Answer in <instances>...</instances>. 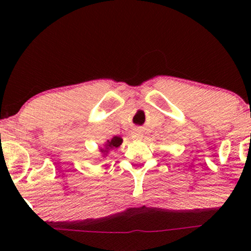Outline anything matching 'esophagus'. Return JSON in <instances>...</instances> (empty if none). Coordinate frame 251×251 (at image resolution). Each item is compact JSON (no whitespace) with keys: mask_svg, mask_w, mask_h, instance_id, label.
Listing matches in <instances>:
<instances>
[{"mask_svg":"<svg viewBox=\"0 0 251 251\" xmlns=\"http://www.w3.org/2000/svg\"><path fill=\"white\" fill-rule=\"evenodd\" d=\"M131 135H132V138H134V139H139V138H142V137H143V132H142V129H139V128H135V129H133V131H132Z\"/></svg>","mask_w":251,"mask_h":251,"instance_id":"34e87169","label":"esophagus"}]
</instances>
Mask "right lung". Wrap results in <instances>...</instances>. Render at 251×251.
Wrapping results in <instances>:
<instances>
[{
  "label": "right lung",
  "instance_id": "add662e5",
  "mask_svg": "<svg viewBox=\"0 0 251 251\" xmlns=\"http://www.w3.org/2000/svg\"><path fill=\"white\" fill-rule=\"evenodd\" d=\"M123 139L120 137H113L112 140H107V144H106V150L108 149H113V148H119L122 145ZM105 150V151H106ZM103 151V150H102Z\"/></svg>",
  "mask_w": 251,
  "mask_h": 251
}]
</instances>
